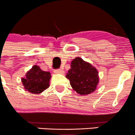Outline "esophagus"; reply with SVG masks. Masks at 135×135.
I'll list each match as a JSON object with an SVG mask.
<instances>
[{
    "label": "esophagus",
    "mask_w": 135,
    "mask_h": 135,
    "mask_svg": "<svg viewBox=\"0 0 135 135\" xmlns=\"http://www.w3.org/2000/svg\"><path fill=\"white\" fill-rule=\"evenodd\" d=\"M54 73L57 74H64L65 72H64V70H62V69H58V70H55Z\"/></svg>",
    "instance_id": "34e87169"
}]
</instances>
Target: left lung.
<instances>
[{
	"instance_id": "obj_1",
	"label": "left lung",
	"mask_w": 135,
	"mask_h": 135,
	"mask_svg": "<svg viewBox=\"0 0 135 135\" xmlns=\"http://www.w3.org/2000/svg\"><path fill=\"white\" fill-rule=\"evenodd\" d=\"M98 74L95 66L77 57L71 61L66 78L69 80L70 86L76 92L86 95L96 90L99 81Z\"/></svg>"
}]
</instances>
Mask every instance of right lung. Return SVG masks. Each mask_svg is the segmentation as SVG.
<instances>
[{
	"mask_svg": "<svg viewBox=\"0 0 135 135\" xmlns=\"http://www.w3.org/2000/svg\"><path fill=\"white\" fill-rule=\"evenodd\" d=\"M51 78L49 72L44 71L40 66L33 65L21 81L26 91L31 94H40L49 87Z\"/></svg>",
	"mask_w": 135,
	"mask_h": 135,
	"instance_id": "obj_1",
	"label": "right lung"
}]
</instances>
